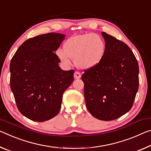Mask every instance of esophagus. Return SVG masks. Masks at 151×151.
I'll list each match as a JSON object with an SVG mask.
<instances>
[{
  "label": "esophagus",
  "mask_w": 151,
  "mask_h": 151,
  "mask_svg": "<svg viewBox=\"0 0 151 151\" xmlns=\"http://www.w3.org/2000/svg\"><path fill=\"white\" fill-rule=\"evenodd\" d=\"M81 76V73L78 71H76L75 74H74V77H75V79H78V78H80Z\"/></svg>",
  "instance_id": "esophagus-1"
}]
</instances>
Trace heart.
Wrapping results in <instances>:
<instances>
[{"label":"heart","instance_id":"1","mask_svg":"<svg viewBox=\"0 0 151 151\" xmlns=\"http://www.w3.org/2000/svg\"><path fill=\"white\" fill-rule=\"evenodd\" d=\"M106 50V42L101 35L87 33L69 38L64 43V49H57L56 54L65 66L70 65L71 58L78 68L88 69L102 60Z\"/></svg>","mask_w":151,"mask_h":151}]
</instances>
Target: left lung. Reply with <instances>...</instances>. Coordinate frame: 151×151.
Masks as SVG:
<instances>
[{
	"label": "left lung",
	"mask_w": 151,
	"mask_h": 151,
	"mask_svg": "<svg viewBox=\"0 0 151 151\" xmlns=\"http://www.w3.org/2000/svg\"><path fill=\"white\" fill-rule=\"evenodd\" d=\"M102 60L82 75L86 106L97 119L111 121L130 111L139 85V67L128 45L105 32Z\"/></svg>",
	"instance_id": "1"
}]
</instances>
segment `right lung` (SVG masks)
I'll list each match as a JSON object with an SVG mask.
<instances>
[{"instance_id": "add662e5", "label": "right lung", "mask_w": 151, "mask_h": 151, "mask_svg": "<svg viewBox=\"0 0 151 151\" xmlns=\"http://www.w3.org/2000/svg\"><path fill=\"white\" fill-rule=\"evenodd\" d=\"M65 35L49 33L21 44L10 63V86L19 111L35 122L56 116L64 92L74 80V70H63L54 52Z\"/></svg>"}]
</instances>
